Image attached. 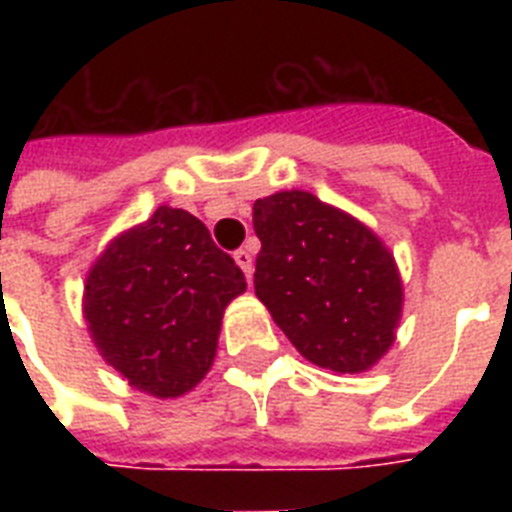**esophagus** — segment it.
<instances>
[{
  "label": "esophagus",
  "mask_w": 512,
  "mask_h": 512,
  "mask_svg": "<svg viewBox=\"0 0 512 512\" xmlns=\"http://www.w3.org/2000/svg\"><path fill=\"white\" fill-rule=\"evenodd\" d=\"M233 260H236V263H239V268L241 271H244V276H247V279H252V268H255V260H252V252H249V249H236V252H233Z\"/></svg>",
  "instance_id": "esophagus-1"
}]
</instances>
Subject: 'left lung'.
Returning <instances> with one entry per match:
<instances>
[{
	"instance_id": "8db88e82",
	"label": "left lung",
	"mask_w": 512,
	"mask_h": 512,
	"mask_svg": "<svg viewBox=\"0 0 512 512\" xmlns=\"http://www.w3.org/2000/svg\"><path fill=\"white\" fill-rule=\"evenodd\" d=\"M255 295L311 364L366 372L396 340L404 287L388 247L308 191L255 201Z\"/></svg>"
}]
</instances>
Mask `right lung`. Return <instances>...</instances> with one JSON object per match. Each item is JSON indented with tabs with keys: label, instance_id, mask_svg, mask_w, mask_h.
<instances>
[{
	"label": "right lung",
	"instance_id": "add662e5",
	"mask_svg": "<svg viewBox=\"0 0 512 512\" xmlns=\"http://www.w3.org/2000/svg\"><path fill=\"white\" fill-rule=\"evenodd\" d=\"M244 289L241 268L199 217L159 207L95 260L84 319L103 361L132 388L177 398L209 372L225 305Z\"/></svg>",
	"mask_w": 512,
	"mask_h": 512
}]
</instances>
